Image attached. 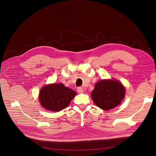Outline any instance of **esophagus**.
<instances>
[{"instance_id": "34e87169", "label": "esophagus", "mask_w": 156, "mask_h": 156, "mask_svg": "<svg viewBox=\"0 0 156 156\" xmlns=\"http://www.w3.org/2000/svg\"><path fill=\"white\" fill-rule=\"evenodd\" d=\"M77 91H78V93H83V92H84L83 88H82V87H78Z\"/></svg>"}]
</instances>
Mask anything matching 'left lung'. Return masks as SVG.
I'll return each instance as SVG.
<instances>
[{
    "mask_svg": "<svg viewBox=\"0 0 156 156\" xmlns=\"http://www.w3.org/2000/svg\"><path fill=\"white\" fill-rule=\"evenodd\" d=\"M123 85L116 80H101L95 85L91 97L98 107L109 110L118 106L125 97Z\"/></svg>",
    "mask_w": 156,
    "mask_h": 156,
    "instance_id": "1",
    "label": "left lung"
}]
</instances>
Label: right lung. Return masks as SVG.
<instances>
[{
	"label": "right lung",
	"instance_id": "obj_1",
	"mask_svg": "<svg viewBox=\"0 0 156 156\" xmlns=\"http://www.w3.org/2000/svg\"><path fill=\"white\" fill-rule=\"evenodd\" d=\"M76 92L64 84L53 83L44 86L39 92V102L44 109L61 111L68 106Z\"/></svg>",
	"mask_w": 156,
	"mask_h": 156
}]
</instances>
